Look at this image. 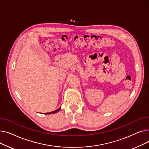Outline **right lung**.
<instances>
[{"instance_id": "add662e5", "label": "right lung", "mask_w": 149, "mask_h": 149, "mask_svg": "<svg viewBox=\"0 0 149 149\" xmlns=\"http://www.w3.org/2000/svg\"><path fill=\"white\" fill-rule=\"evenodd\" d=\"M61 109V107H60L58 109H57L56 111H53V112H49V113H46L45 114H51V113H56V112H58Z\"/></svg>"}]
</instances>
